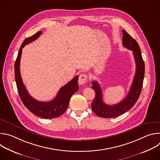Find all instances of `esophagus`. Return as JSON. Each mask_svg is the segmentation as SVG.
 <instances>
[{
    "instance_id": "1",
    "label": "esophagus",
    "mask_w": 160,
    "mask_h": 160,
    "mask_svg": "<svg viewBox=\"0 0 160 160\" xmlns=\"http://www.w3.org/2000/svg\"><path fill=\"white\" fill-rule=\"evenodd\" d=\"M87 80V74H82L79 76L78 83L80 85H83L86 83Z\"/></svg>"
}]
</instances>
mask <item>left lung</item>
<instances>
[{
    "instance_id": "obj_1",
    "label": "left lung",
    "mask_w": 160,
    "mask_h": 160,
    "mask_svg": "<svg viewBox=\"0 0 160 160\" xmlns=\"http://www.w3.org/2000/svg\"><path fill=\"white\" fill-rule=\"evenodd\" d=\"M122 44L125 48L133 51L136 63V72L129 92L120 102L115 105H108L103 102L101 88L98 82H92L91 87L96 91V98L91 106L96 115L102 118H114L118 117L130 109L138 100L143 85L145 66L141 49L138 43L125 30H122Z\"/></svg>"
}]
</instances>
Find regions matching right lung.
<instances>
[{
    "mask_svg": "<svg viewBox=\"0 0 160 160\" xmlns=\"http://www.w3.org/2000/svg\"><path fill=\"white\" fill-rule=\"evenodd\" d=\"M41 33V31L38 32L33 36L27 38L21 44L14 63L15 80L19 97L26 108L37 117L45 119H51L60 117L66 110L71 97L78 90V75L61 87L56 98L49 102L38 101L29 94L22 83L20 74L19 63L22 49L27 44L35 40Z\"/></svg>",
    "mask_w": 160,
    "mask_h": 160,
    "instance_id": "right-lung-1",
    "label": "right lung"
}]
</instances>
